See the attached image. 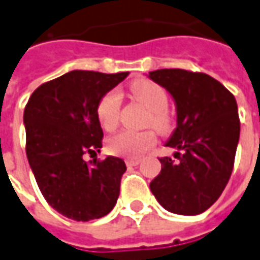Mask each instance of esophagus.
I'll return each instance as SVG.
<instances>
[{
	"instance_id": "34e87169",
	"label": "esophagus",
	"mask_w": 260,
	"mask_h": 260,
	"mask_svg": "<svg viewBox=\"0 0 260 260\" xmlns=\"http://www.w3.org/2000/svg\"><path fill=\"white\" fill-rule=\"evenodd\" d=\"M126 166H138L141 163V159H136V157H131V159H126L125 160Z\"/></svg>"
}]
</instances>
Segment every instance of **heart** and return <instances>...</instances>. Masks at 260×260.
<instances>
[{
  "label": "heart",
  "instance_id": "heart-1",
  "mask_svg": "<svg viewBox=\"0 0 260 260\" xmlns=\"http://www.w3.org/2000/svg\"><path fill=\"white\" fill-rule=\"evenodd\" d=\"M131 94L149 110L146 124L153 126L160 134H169L173 129L174 118L168 110L169 97L166 90L150 80H138L131 86ZM121 99L117 91L107 92L97 105V119L101 128L114 131L119 122ZM156 143L153 129L121 131L107 141V148L112 155L138 157Z\"/></svg>",
  "mask_w": 260,
  "mask_h": 260
}]
</instances>
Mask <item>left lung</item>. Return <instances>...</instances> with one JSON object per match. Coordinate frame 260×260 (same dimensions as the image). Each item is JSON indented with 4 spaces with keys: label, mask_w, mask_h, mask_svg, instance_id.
Wrapping results in <instances>:
<instances>
[{
    "label": "left lung",
    "mask_w": 260,
    "mask_h": 260,
    "mask_svg": "<svg viewBox=\"0 0 260 260\" xmlns=\"http://www.w3.org/2000/svg\"><path fill=\"white\" fill-rule=\"evenodd\" d=\"M149 77L176 101L177 128L166 146L179 149L160 157V173L150 190L163 208L197 215L218 200L230 180L239 141L237 100L219 81L200 72L160 69Z\"/></svg>",
    "instance_id": "1"
}]
</instances>
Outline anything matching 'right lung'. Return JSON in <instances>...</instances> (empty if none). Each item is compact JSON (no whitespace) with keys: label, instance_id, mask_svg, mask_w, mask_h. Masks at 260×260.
I'll return each mask as SVG.
<instances>
[{"label":"right lung","instance_id":"1","mask_svg":"<svg viewBox=\"0 0 260 260\" xmlns=\"http://www.w3.org/2000/svg\"><path fill=\"white\" fill-rule=\"evenodd\" d=\"M126 76L73 70L38 87L25 107L30 169L49 206L67 218H101L117 203L125 161L83 156L103 148L97 105Z\"/></svg>","mask_w":260,"mask_h":260}]
</instances>
